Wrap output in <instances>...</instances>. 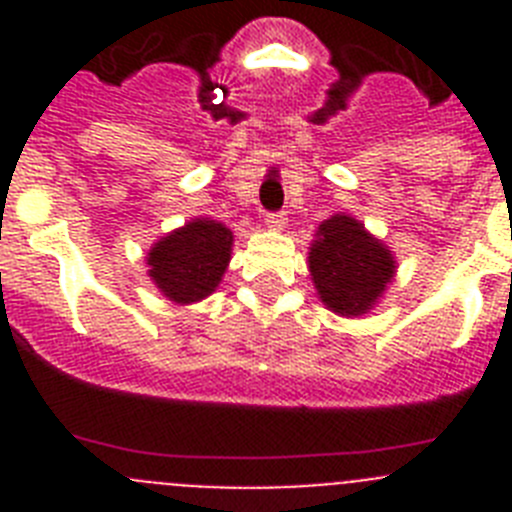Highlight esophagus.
<instances>
[{"label": "esophagus", "mask_w": 512, "mask_h": 512, "mask_svg": "<svg viewBox=\"0 0 512 512\" xmlns=\"http://www.w3.org/2000/svg\"><path fill=\"white\" fill-rule=\"evenodd\" d=\"M264 223L269 230H282L287 225V217H284V212H266Z\"/></svg>", "instance_id": "1"}]
</instances>
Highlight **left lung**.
I'll return each instance as SVG.
<instances>
[{
  "label": "left lung",
  "instance_id": "left-lung-1",
  "mask_svg": "<svg viewBox=\"0 0 512 512\" xmlns=\"http://www.w3.org/2000/svg\"><path fill=\"white\" fill-rule=\"evenodd\" d=\"M312 241L310 277L328 310L356 318L374 307L395 277V256L359 220L333 215Z\"/></svg>",
  "mask_w": 512,
  "mask_h": 512
}]
</instances>
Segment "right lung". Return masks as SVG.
Segmentation results:
<instances>
[{"instance_id": "right-lung-1", "label": "right lung", "mask_w": 512, "mask_h": 512, "mask_svg": "<svg viewBox=\"0 0 512 512\" xmlns=\"http://www.w3.org/2000/svg\"><path fill=\"white\" fill-rule=\"evenodd\" d=\"M233 233L210 217L189 220L148 251V277L176 305H192L212 295L228 269Z\"/></svg>"}]
</instances>
